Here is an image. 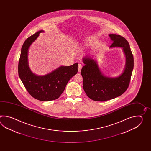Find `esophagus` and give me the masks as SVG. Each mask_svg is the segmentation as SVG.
Segmentation results:
<instances>
[{"instance_id":"1","label":"esophagus","mask_w":151,"mask_h":151,"mask_svg":"<svg viewBox=\"0 0 151 151\" xmlns=\"http://www.w3.org/2000/svg\"><path fill=\"white\" fill-rule=\"evenodd\" d=\"M83 67V65L81 64H79L78 65V72H80L81 70V68Z\"/></svg>"}]
</instances>
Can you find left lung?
Returning <instances> with one entry per match:
<instances>
[{
  "mask_svg": "<svg viewBox=\"0 0 151 151\" xmlns=\"http://www.w3.org/2000/svg\"><path fill=\"white\" fill-rule=\"evenodd\" d=\"M113 42L110 48L122 47L125 55L124 71L118 77L104 76L100 71L97 61L86 55L83 59L85 64L81 74L83 78L84 91L90 99L105 101L121 96L127 89L134 66V59L127 40L119 35L109 34Z\"/></svg>",
  "mask_w": 151,
  "mask_h": 151,
  "instance_id": "1",
  "label": "left lung"
}]
</instances>
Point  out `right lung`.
Listing matches in <instances>:
<instances>
[{
    "mask_svg": "<svg viewBox=\"0 0 151 151\" xmlns=\"http://www.w3.org/2000/svg\"><path fill=\"white\" fill-rule=\"evenodd\" d=\"M42 32L43 30L36 32L24 42L18 64V74L31 96L40 101H51L60 96L68 81L77 74L78 63L69 66H61L44 76L33 73L29 67L28 51L30 46Z\"/></svg>",
    "mask_w": 151,
    "mask_h": 151,
    "instance_id": "add662e5",
    "label": "right lung"
}]
</instances>
